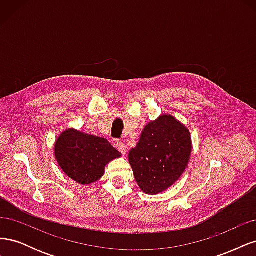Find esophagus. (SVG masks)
I'll list each match as a JSON object with an SVG mask.
<instances>
[{
    "label": "esophagus",
    "instance_id": "34e87169",
    "mask_svg": "<svg viewBox=\"0 0 256 256\" xmlns=\"http://www.w3.org/2000/svg\"><path fill=\"white\" fill-rule=\"evenodd\" d=\"M116 147H118V150L122 154H126V152H127V146H126L125 143L118 142V143H116Z\"/></svg>",
    "mask_w": 256,
    "mask_h": 256
}]
</instances>
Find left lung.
<instances>
[{"instance_id": "left-lung-1", "label": "left lung", "mask_w": 256, "mask_h": 256, "mask_svg": "<svg viewBox=\"0 0 256 256\" xmlns=\"http://www.w3.org/2000/svg\"><path fill=\"white\" fill-rule=\"evenodd\" d=\"M191 148L188 128L173 116L161 115L147 124L128 156L138 187L147 194L168 189L184 172Z\"/></svg>"}]
</instances>
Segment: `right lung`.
<instances>
[{
	"mask_svg": "<svg viewBox=\"0 0 256 256\" xmlns=\"http://www.w3.org/2000/svg\"><path fill=\"white\" fill-rule=\"evenodd\" d=\"M54 154L63 172L80 184H90L104 176V168L122 154L104 138L67 129L56 142Z\"/></svg>",
	"mask_w": 256,
	"mask_h": 256,
	"instance_id": "obj_1",
	"label": "right lung"
}]
</instances>
